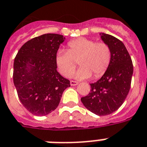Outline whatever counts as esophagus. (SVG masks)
<instances>
[{
	"instance_id": "obj_1",
	"label": "esophagus",
	"mask_w": 147,
	"mask_h": 147,
	"mask_svg": "<svg viewBox=\"0 0 147 147\" xmlns=\"http://www.w3.org/2000/svg\"><path fill=\"white\" fill-rule=\"evenodd\" d=\"M71 86H76V85H78V82H76V81H74V80H71Z\"/></svg>"
}]
</instances>
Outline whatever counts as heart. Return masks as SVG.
I'll use <instances>...</instances> for the list:
<instances>
[{"label":"heart","mask_w":147,"mask_h":147,"mask_svg":"<svg viewBox=\"0 0 147 147\" xmlns=\"http://www.w3.org/2000/svg\"><path fill=\"white\" fill-rule=\"evenodd\" d=\"M111 52L104 43H96L90 39L81 37L70 41L67 50H60L55 55V65L61 74L69 77L74 74L78 61L80 68L75 77L88 79L92 74L94 78L102 76L109 67Z\"/></svg>","instance_id":"heart-1"}]
</instances>
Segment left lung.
Returning a JSON list of instances; mask_svg holds the SVG:
<instances>
[{"label": "left lung", "mask_w": 147, "mask_h": 147, "mask_svg": "<svg viewBox=\"0 0 147 147\" xmlns=\"http://www.w3.org/2000/svg\"><path fill=\"white\" fill-rule=\"evenodd\" d=\"M111 52V60L104 74L91 83L88 95L81 101L86 108L98 116L111 114L119 108L130 90L133 65L130 55L122 41L112 35L100 34Z\"/></svg>", "instance_id": "8db88e82"}]
</instances>
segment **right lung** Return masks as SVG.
Wrapping results in <instances>:
<instances>
[{
    "label": "right lung",
    "mask_w": 147,
    "mask_h": 147,
    "mask_svg": "<svg viewBox=\"0 0 147 147\" xmlns=\"http://www.w3.org/2000/svg\"><path fill=\"white\" fill-rule=\"evenodd\" d=\"M65 40L63 35L45 34L27 41L13 64V82L19 100L35 116L57 108L70 81L57 71L55 55Z\"/></svg>",
    "instance_id": "obj_1"
}]
</instances>
